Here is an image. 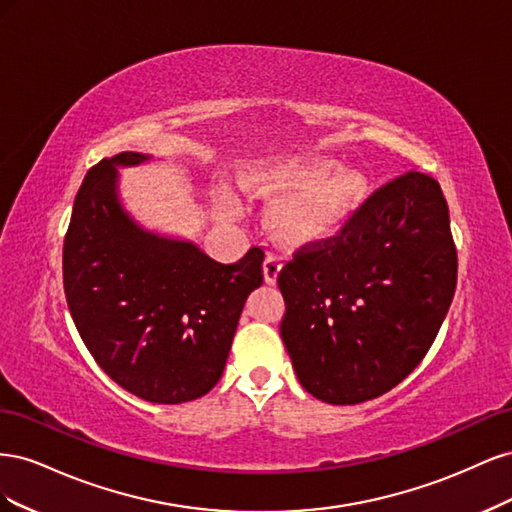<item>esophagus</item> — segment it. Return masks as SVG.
<instances>
[{"label":"esophagus","instance_id":"esophagus-1","mask_svg":"<svg viewBox=\"0 0 512 512\" xmlns=\"http://www.w3.org/2000/svg\"><path fill=\"white\" fill-rule=\"evenodd\" d=\"M282 256H277V254H269L267 258H265V282L267 284H275L277 282V275H280V271H282Z\"/></svg>","mask_w":512,"mask_h":512}]
</instances>
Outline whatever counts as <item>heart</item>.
Returning a JSON list of instances; mask_svg holds the SVG:
<instances>
[{
    "label": "heart",
    "instance_id": "heart-1",
    "mask_svg": "<svg viewBox=\"0 0 512 512\" xmlns=\"http://www.w3.org/2000/svg\"><path fill=\"white\" fill-rule=\"evenodd\" d=\"M324 175V168H312L309 173H305V179L316 181ZM354 196V181L352 179H337L335 183L327 185L314 203H309L305 207H288L282 213V226L292 232V235H312V232H318L322 228H327L333 224L339 213L346 209Z\"/></svg>",
    "mask_w": 512,
    "mask_h": 512
}]
</instances>
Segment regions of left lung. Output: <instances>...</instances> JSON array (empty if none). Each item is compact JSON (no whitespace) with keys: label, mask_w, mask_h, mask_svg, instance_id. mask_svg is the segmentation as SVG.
Returning a JSON list of instances; mask_svg holds the SVG:
<instances>
[{"label":"left lung","mask_w":512,"mask_h":512,"mask_svg":"<svg viewBox=\"0 0 512 512\" xmlns=\"http://www.w3.org/2000/svg\"><path fill=\"white\" fill-rule=\"evenodd\" d=\"M277 286L280 333L307 393L354 406L391 391L423 361L457 286L440 183L418 170L384 183L337 235L301 245Z\"/></svg>","instance_id":"1"}]
</instances>
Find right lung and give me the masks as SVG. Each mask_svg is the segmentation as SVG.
Returning a JSON list of instances; mask_svg holds the SVG:
<instances>
[{
  "mask_svg": "<svg viewBox=\"0 0 512 512\" xmlns=\"http://www.w3.org/2000/svg\"><path fill=\"white\" fill-rule=\"evenodd\" d=\"M145 160L123 151L87 170L64 239V292L108 376L151 404H185L222 378L243 305L265 280V252L222 265L143 230L119 203L117 166Z\"/></svg>",
  "mask_w": 512,
  "mask_h": 512,
  "instance_id": "add662e5",
  "label": "right lung"
}]
</instances>
